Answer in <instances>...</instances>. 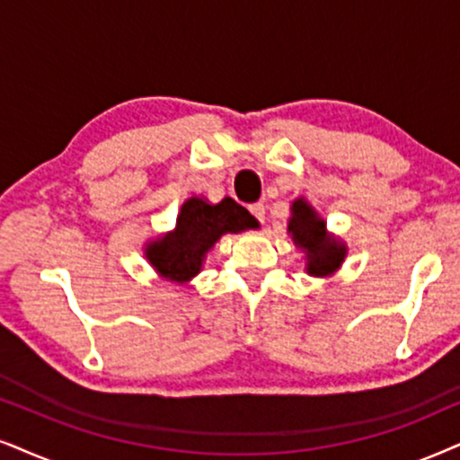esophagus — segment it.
I'll return each instance as SVG.
<instances>
[{
	"mask_svg": "<svg viewBox=\"0 0 460 460\" xmlns=\"http://www.w3.org/2000/svg\"><path fill=\"white\" fill-rule=\"evenodd\" d=\"M250 214L259 220V223H265V206L263 203H252L250 206Z\"/></svg>",
	"mask_w": 460,
	"mask_h": 460,
	"instance_id": "1",
	"label": "esophagus"
}]
</instances>
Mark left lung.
<instances>
[{"instance_id": "8db88e82", "label": "left lung", "mask_w": 460, "mask_h": 460, "mask_svg": "<svg viewBox=\"0 0 460 460\" xmlns=\"http://www.w3.org/2000/svg\"><path fill=\"white\" fill-rule=\"evenodd\" d=\"M288 234L293 235L295 246L305 252V271L310 276L327 278L344 263L348 248L327 231V223L304 197L293 201L288 218Z\"/></svg>"}]
</instances>
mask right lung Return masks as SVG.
<instances>
[{"label":"right lung","instance_id":"right-lung-1","mask_svg":"<svg viewBox=\"0 0 460 460\" xmlns=\"http://www.w3.org/2000/svg\"><path fill=\"white\" fill-rule=\"evenodd\" d=\"M254 226V217L231 197H225L217 206L201 197H190L180 208L176 226L170 234L148 242L144 254L161 278L187 284L201 271L203 257L220 237Z\"/></svg>","mask_w":460,"mask_h":460}]
</instances>
